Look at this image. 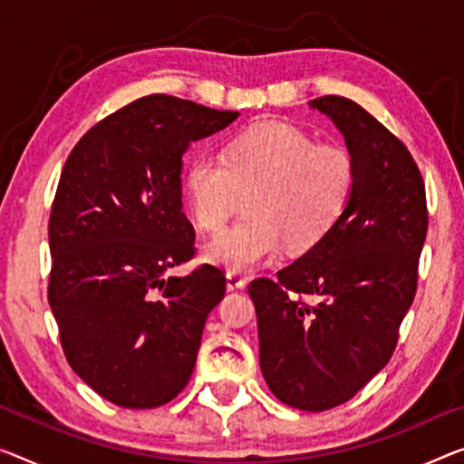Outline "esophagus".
<instances>
[{"label": "esophagus", "mask_w": 464, "mask_h": 464, "mask_svg": "<svg viewBox=\"0 0 464 464\" xmlns=\"http://www.w3.org/2000/svg\"><path fill=\"white\" fill-rule=\"evenodd\" d=\"M244 285H246V279L239 273H233V271L227 273V289H229V292L241 289Z\"/></svg>", "instance_id": "1"}]
</instances>
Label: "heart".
<instances>
[{"label": "heart", "mask_w": 464, "mask_h": 464, "mask_svg": "<svg viewBox=\"0 0 464 464\" xmlns=\"http://www.w3.org/2000/svg\"><path fill=\"white\" fill-rule=\"evenodd\" d=\"M354 183L356 160L345 145L265 121L235 135L223 158H193L185 196L206 233L223 231L241 196H250L246 223L206 246V258L235 273L273 260L283 244L292 252L319 244L340 220Z\"/></svg>", "instance_id": "obj_1"}]
</instances>
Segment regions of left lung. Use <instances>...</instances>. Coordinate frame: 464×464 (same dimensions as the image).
<instances>
[{"mask_svg": "<svg viewBox=\"0 0 464 464\" xmlns=\"http://www.w3.org/2000/svg\"><path fill=\"white\" fill-rule=\"evenodd\" d=\"M310 106L343 133L354 189L319 244L247 292L266 385L283 404L321 412L354 398L390 362L417 294L430 214L419 166L392 130L342 95Z\"/></svg>", "mask_w": 464, "mask_h": 464, "instance_id": "left-lung-1", "label": "left lung"}]
</instances>
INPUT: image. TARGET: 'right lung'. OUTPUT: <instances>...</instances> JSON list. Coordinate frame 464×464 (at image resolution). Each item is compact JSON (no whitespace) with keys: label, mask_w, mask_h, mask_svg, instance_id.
<instances>
[{"label":"right lung","mask_w":464,"mask_h":464,"mask_svg":"<svg viewBox=\"0 0 464 464\" xmlns=\"http://www.w3.org/2000/svg\"><path fill=\"white\" fill-rule=\"evenodd\" d=\"M237 116L145 95L93 124L62 169L47 300L68 364L122 409H156L183 392L204 323L225 298L218 266L166 273L196 256L181 202L185 150Z\"/></svg>","instance_id":"right-lung-1"}]
</instances>
